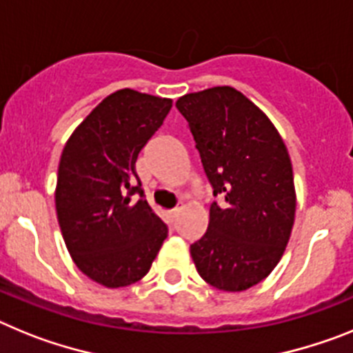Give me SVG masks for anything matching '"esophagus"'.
I'll return each mask as SVG.
<instances>
[{
    "instance_id": "esophagus-1",
    "label": "esophagus",
    "mask_w": 353,
    "mask_h": 353,
    "mask_svg": "<svg viewBox=\"0 0 353 353\" xmlns=\"http://www.w3.org/2000/svg\"><path fill=\"white\" fill-rule=\"evenodd\" d=\"M179 211H181V208H174V210L170 211V214H172V216H176V214H179Z\"/></svg>"
}]
</instances>
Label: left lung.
Returning <instances> with one entry per match:
<instances>
[{"instance_id":"1","label":"left lung","mask_w":353,"mask_h":353,"mask_svg":"<svg viewBox=\"0 0 353 353\" xmlns=\"http://www.w3.org/2000/svg\"><path fill=\"white\" fill-rule=\"evenodd\" d=\"M220 204L190 245L199 275L222 291H245L272 274L295 222L293 167L283 137L240 90L213 87L176 101Z\"/></svg>"}]
</instances>
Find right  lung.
I'll return each instance as SVG.
<instances>
[{
  "mask_svg": "<svg viewBox=\"0 0 353 353\" xmlns=\"http://www.w3.org/2000/svg\"><path fill=\"white\" fill-rule=\"evenodd\" d=\"M170 108L172 99L122 88L104 97L63 147L58 223L72 261L101 286L139 283L168 236L143 199L134 163Z\"/></svg>",
  "mask_w": 353,
  "mask_h": 353,
  "instance_id": "obj_1",
  "label": "right lung"
}]
</instances>
